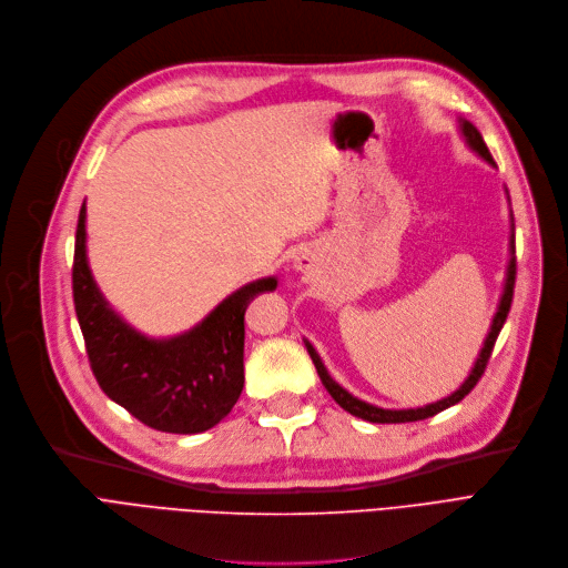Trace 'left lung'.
<instances>
[{
	"mask_svg": "<svg viewBox=\"0 0 568 568\" xmlns=\"http://www.w3.org/2000/svg\"><path fill=\"white\" fill-rule=\"evenodd\" d=\"M462 134L466 136L468 145H471L474 151H476L483 160H487L489 164H495V160H491L489 148L485 145V141H483L480 132L471 125V122H466V120L462 122ZM510 248H513V253H515V236L510 239ZM515 274H517V262H515V257H510L504 297H501L499 311H497V315H495V323H491V329H489V334H487V338H485V345H483V351H480V357H478V362H476V366H474L471 376H468V378L464 381V385H462L455 394H450L448 399H440V402L429 404V406H425V408H408V410H385V408H378V406H372V404H364V402L355 399L353 394L345 392L343 387H338V385L329 378V374L325 372L323 362H320L317 353L313 351V345H311V343H306L308 355H311V359H313V364H315V368H317V376H320V381H323V385H325V387H327V392L332 394V399H334L343 410H348L351 415H357V417H362V420H368V423H381V425L415 423V420H425V417H432V415H436V413H440V410H446V408L455 406L457 402H462V399L466 397V394L471 392V389L478 385V381H480V378H483V374H485L487 362H489V357H491V351H495L497 336H499V332H501V327H504V323H506L508 311H510V304H513Z\"/></svg>",
	"mask_w": 568,
	"mask_h": 568,
	"instance_id": "left-lung-1",
	"label": "left lung"
}]
</instances>
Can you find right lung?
<instances>
[{
  "mask_svg": "<svg viewBox=\"0 0 568 568\" xmlns=\"http://www.w3.org/2000/svg\"><path fill=\"white\" fill-rule=\"evenodd\" d=\"M71 287L90 368L106 397L151 429L200 434L223 420L241 397L245 308L255 294L276 290V278L243 285L183 336L151 341L122 323L90 276L83 204Z\"/></svg>",
  "mask_w": 568,
  "mask_h": 568,
  "instance_id": "obj_1",
  "label": "right lung"
}]
</instances>
